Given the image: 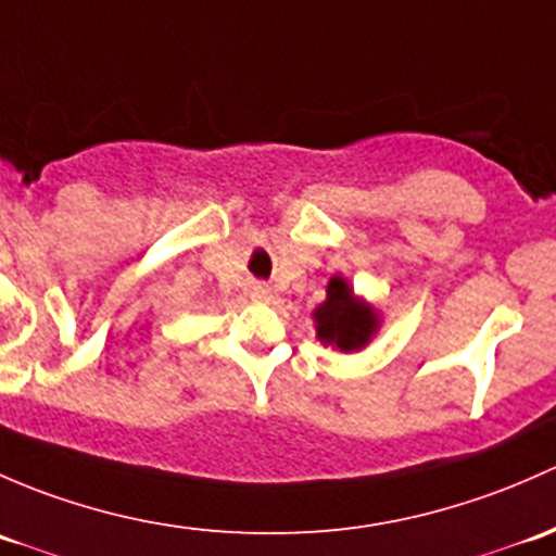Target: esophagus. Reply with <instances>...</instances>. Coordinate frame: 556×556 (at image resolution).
Here are the masks:
<instances>
[{"instance_id": "esophagus-1", "label": "esophagus", "mask_w": 556, "mask_h": 556, "mask_svg": "<svg viewBox=\"0 0 556 556\" xmlns=\"http://www.w3.org/2000/svg\"><path fill=\"white\" fill-rule=\"evenodd\" d=\"M251 296H254L256 302H267L273 296V289L267 283H254L251 286Z\"/></svg>"}]
</instances>
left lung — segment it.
I'll return each instance as SVG.
<instances>
[{
	"label": "left lung",
	"instance_id": "obj_1",
	"mask_svg": "<svg viewBox=\"0 0 556 556\" xmlns=\"http://www.w3.org/2000/svg\"><path fill=\"white\" fill-rule=\"evenodd\" d=\"M316 329L318 340L337 345L340 351L351 353L366 345L371 331L377 329V318L369 307L358 305L353 300L351 286L342 278H331L329 289H326V302L316 313Z\"/></svg>",
	"mask_w": 556,
	"mask_h": 556
}]
</instances>
